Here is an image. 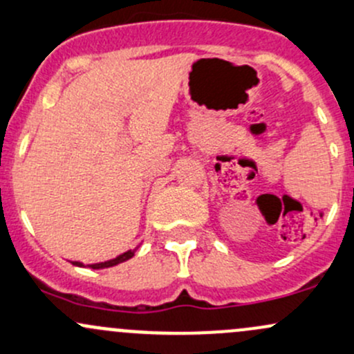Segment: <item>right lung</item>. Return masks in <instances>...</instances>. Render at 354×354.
<instances>
[{
	"label": "right lung",
	"mask_w": 354,
	"mask_h": 354,
	"mask_svg": "<svg viewBox=\"0 0 354 354\" xmlns=\"http://www.w3.org/2000/svg\"><path fill=\"white\" fill-rule=\"evenodd\" d=\"M133 252H136V249H132V251L124 252V254L117 256V258H115V259H110V261H105V263H96V265H89V268H93V270H102V268H110V266H115V265H118V263H124V261H127V259L132 258ZM73 265H76V266H83V263L74 261Z\"/></svg>",
	"instance_id": "obj_1"
}]
</instances>
